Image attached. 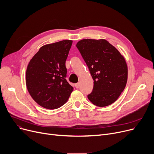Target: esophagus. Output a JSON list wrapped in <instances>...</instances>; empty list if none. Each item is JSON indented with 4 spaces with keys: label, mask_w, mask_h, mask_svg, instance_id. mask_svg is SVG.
Segmentation results:
<instances>
[{
    "label": "esophagus",
    "mask_w": 154,
    "mask_h": 154,
    "mask_svg": "<svg viewBox=\"0 0 154 154\" xmlns=\"http://www.w3.org/2000/svg\"><path fill=\"white\" fill-rule=\"evenodd\" d=\"M75 86V87L76 88H78L79 87V83H76Z\"/></svg>",
    "instance_id": "34e87169"
}]
</instances>
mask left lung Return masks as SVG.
Wrapping results in <instances>:
<instances>
[{
	"mask_svg": "<svg viewBox=\"0 0 154 154\" xmlns=\"http://www.w3.org/2000/svg\"><path fill=\"white\" fill-rule=\"evenodd\" d=\"M79 51L93 79V89L88 98L104 107L119 98L127 82L128 68L124 57L105 39H85L78 42Z\"/></svg>",
	"mask_w": 154,
	"mask_h": 154,
	"instance_id": "8db88e82",
	"label": "left lung"
}]
</instances>
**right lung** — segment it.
<instances>
[{"mask_svg": "<svg viewBox=\"0 0 154 154\" xmlns=\"http://www.w3.org/2000/svg\"><path fill=\"white\" fill-rule=\"evenodd\" d=\"M72 41L42 46L29 61L26 73L27 90L41 106L53 109L66 103L73 88L66 81V60Z\"/></svg>", "mask_w": 154, "mask_h": 154, "instance_id": "1", "label": "right lung"}]
</instances>
